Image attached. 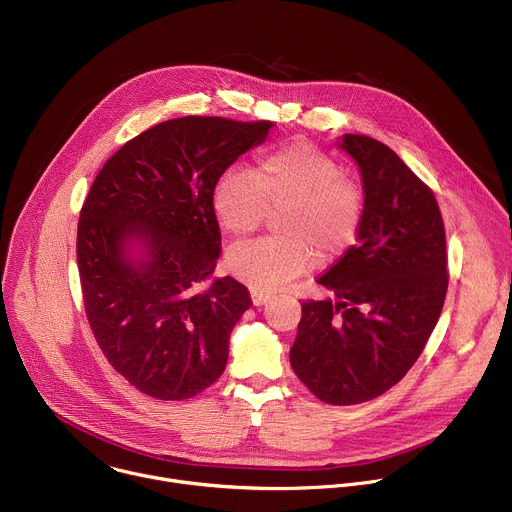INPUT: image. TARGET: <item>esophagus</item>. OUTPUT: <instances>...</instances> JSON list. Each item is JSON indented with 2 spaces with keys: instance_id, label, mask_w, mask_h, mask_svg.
I'll return each instance as SVG.
<instances>
[{
  "instance_id": "34e87169",
  "label": "esophagus",
  "mask_w": 512,
  "mask_h": 512,
  "mask_svg": "<svg viewBox=\"0 0 512 512\" xmlns=\"http://www.w3.org/2000/svg\"><path fill=\"white\" fill-rule=\"evenodd\" d=\"M250 296H252L254 306H262V304H266V302H268V298H270L266 292L256 290V288H252V290H250Z\"/></svg>"
}]
</instances>
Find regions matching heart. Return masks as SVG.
<instances>
[{
  "label": "heart",
  "mask_w": 512,
  "mask_h": 512,
  "mask_svg": "<svg viewBox=\"0 0 512 512\" xmlns=\"http://www.w3.org/2000/svg\"><path fill=\"white\" fill-rule=\"evenodd\" d=\"M214 212L232 236L256 232L270 210H282L278 232L234 246L228 270L256 290L286 286L312 266L340 258L358 234L364 202L360 188L344 178V168L310 142L294 140L262 154L252 172L230 168L214 188Z\"/></svg>",
  "instance_id": "obj_1"
}]
</instances>
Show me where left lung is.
<instances>
[{"instance_id": "left-lung-1", "label": "left lung", "mask_w": 512, "mask_h": 512, "mask_svg": "<svg viewBox=\"0 0 512 512\" xmlns=\"http://www.w3.org/2000/svg\"><path fill=\"white\" fill-rule=\"evenodd\" d=\"M336 146L358 164L362 222L356 244L318 278L330 296L302 302L290 364L316 398L348 406L410 370L442 312L448 274L430 188L378 140L344 134Z\"/></svg>"}]
</instances>
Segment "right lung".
I'll list each match as a JSON object with an SVG mask.
<instances>
[{
	"label": "right lung",
	"mask_w": 512,
	"mask_h": 512,
	"mask_svg": "<svg viewBox=\"0 0 512 512\" xmlns=\"http://www.w3.org/2000/svg\"><path fill=\"white\" fill-rule=\"evenodd\" d=\"M272 122L186 116L124 144L100 170L78 224V268L94 336L140 392L184 400L214 384L252 300L224 276L214 188Z\"/></svg>",
	"instance_id": "right-lung-1"
}]
</instances>
